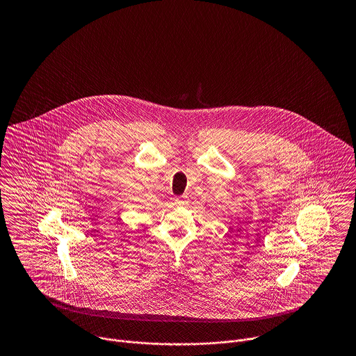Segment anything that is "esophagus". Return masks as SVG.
Returning a JSON list of instances; mask_svg holds the SVG:
<instances>
[{"label":"esophagus","instance_id":"1","mask_svg":"<svg viewBox=\"0 0 356 356\" xmlns=\"http://www.w3.org/2000/svg\"><path fill=\"white\" fill-rule=\"evenodd\" d=\"M175 203L177 204V205H184V204L188 203V199L186 197H177L175 200Z\"/></svg>","mask_w":356,"mask_h":356}]
</instances>
